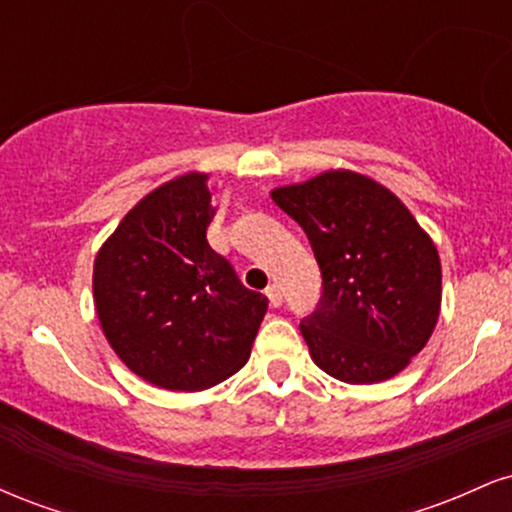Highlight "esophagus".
Instances as JSON below:
<instances>
[{
    "instance_id": "1",
    "label": "esophagus",
    "mask_w": 512,
    "mask_h": 512,
    "mask_svg": "<svg viewBox=\"0 0 512 512\" xmlns=\"http://www.w3.org/2000/svg\"><path fill=\"white\" fill-rule=\"evenodd\" d=\"M264 293H267L269 303H272L274 308H279V305H281V289H279V286H276V284L267 286V291H264Z\"/></svg>"
}]
</instances>
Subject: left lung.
I'll use <instances>...</instances> for the list:
<instances>
[{
	"instance_id": "8db88e82",
	"label": "left lung",
	"mask_w": 512,
	"mask_h": 512,
	"mask_svg": "<svg viewBox=\"0 0 512 512\" xmlns=\"http://www.w3.org/2000/svg\"><path fill=\"white\" fill-rule=\"evenodd\" d=\"M269 195L320 264V305L301 322L315 366L349 385L402 373L440 315L443 272L431 236L395 192L354 170H325Z\"/></svg>"
}]
</instances>
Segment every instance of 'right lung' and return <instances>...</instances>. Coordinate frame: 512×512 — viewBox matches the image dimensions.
I'll use <instances>...</instances> for the list:
<instances>
[{"instance_id":"1","label":"right lung","mask_w":512,"mask_h":512,"mask_svg":"<svg viewBox=\"0 0 512 512\" xmlns=\"http://www.w3.org/2000/svg\"><path fill=\"white\" fill-rule=\"evenodd\" d=\"M209 175L182 173L139 199L93 262V305L125 366L173 392L219 385L245 366L267 298L207 243Z\"/></svg>"}]
</instances>
